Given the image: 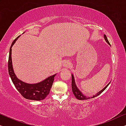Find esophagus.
Returning a JSON list of instances; mask_svg holds the SVG:
<instances>
[{
  "label": "esophagus",
  "mask_w": 126,
  "mask_h": 126,
  "mask_svg": "<svg viewBox=\"0 0 126 126\" xmlns=\"http://www.w3.org/2000/svg\"><path fill=\"white\" fill-rule=\"evenodd\" d=\"M70 64H71L70 62H69V61H66L64 63L63 65H64V67H69V65H70Z\"/></svg>",
  "instance_id": "obj_1"
}]
</instances>
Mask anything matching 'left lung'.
Wrapping results in <instances>:
<instances>
[{"label":"left lung","instance_id":"8db88e82","mask_svg":"<svg viewBox=\"0 0 126 126\" xmlns=\"http://www.w3.org/2000/svg\"><path fill=\"white\" fill-rule=\"evenodd\" d=\"M104 38L105 39V41H106V42L108 43V44H110L109 42L108 38H107V37L106 35L104 34ZM110 82H109L108 85H107L106 87H105L104 89H102L101 91H100L99 92L97 93L95 95H93V97H87L86 95H84L83 94H82L81 92L80 91V90L78 89V87H77V86L76 85V84H75V79H74V75H72V92H73V93H74V94L75 95V96L76 97V98L78 99H80V100H84V99H90V98H94L95 97H97L98 96V95L100 94L101 93H102L103 92H104L105 89H106V88L108 87V85H109Z\"/></svg>","mask_w":126,"mask_h":126}]
</instances>
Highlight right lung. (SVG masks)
Masks as SVG:
<instances>
[{
	"instance_id": "obj_1",
	"label": "right lung",
	"mask_w": 126,
	"mask_h": 126,
	"mask_svg": "<svg viewBox=\"0 0 126 126\" xmlns=\"http://www.w3.org/2000/svg\"><path fill=\"white\" fill-rule=\"evenodd\" d=\"M19 37L20 35L13 41L9 49L8 63L9 75L17 90L24 98L31 100H42L46 98L47 95L49 94L50 89L54 82V77L57 74L49 76L43 81L36 84H28L18 79L15 74L13 69L12 57H11V52H12L11 48Z\"/></svg>"
}]
</instances>
